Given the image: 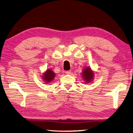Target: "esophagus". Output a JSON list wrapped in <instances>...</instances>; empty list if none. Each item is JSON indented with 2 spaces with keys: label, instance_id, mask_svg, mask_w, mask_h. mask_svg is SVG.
Returning a JSON list of instances; mask_svg holds the SVG:
<instances>
[{
  "label": "esophagus",
  "instance_id": "1",
  "mask_svg": "<svg viewBox=\"0 0 133 133\" xmlns=\"http://www.w3.org/2000/svg\"><path fill=\"white\" fill-rule=\"evenodd\" d=\"M71 71H65V73H66V74H71Z\"/></svg>",
  "mask_w": 133,
  "mask_h": 133
}]
</instances>
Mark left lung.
Returning a JSON list of instances; mask_svg holds the SVG:
<instances>
[{"label": "left lung", "mask_w": 133, "mask_h": 133, "mask_svg": "<svg viewBox=\"0 0 133 133\" xmlns=\"http://www.w3.org/2000/svg\"><path fill=\"white\" fill-rule=\"evenodd\" d=\"M81 76L85 83H91L93 81L95 74L91 67L88 66L84 67L82 71Z\"/></svg>", "instance_id": "8db88e82"}]
</instances>
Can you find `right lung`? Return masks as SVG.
<instances>
[{
    "label": "right lung",
    "mask_w": 133,
    "mask_h": 133,
    "mask_svg": "<svg viewBox=\"0 0 133 133\" xmlns=\"http://www.w3.org/2000/svg\"><path fill=\"white\" fill-rule=\"evenodd\" d=\"M56 74L50 69H48L44 73H42V79L45 84L51 83L55 79Z\"/></svg>",
    "instance_id": "add662e5"
}]
</instances>
